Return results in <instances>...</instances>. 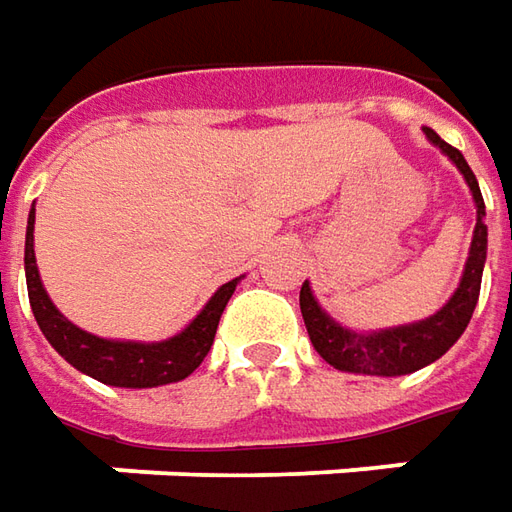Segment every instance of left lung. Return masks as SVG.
Masks as SVG:
<instances>
[{"label": "left lung", "instance_id": "left-lung-1", "mask_svg": "<svg viewBox=\"0 0 512 512\" xmlns=\"http://www.w3.org/2000/svg\"><path fill=\"white\" fill-rule=\"evenodd\" d=\"M425 138L433 147L448 155L453 167L462 172L465 184L470 186V195L476 203V229L470 240V252L465 260V272L456 291L450 294V300L442 309L405 326L377 328V331H354V328L337 323L328 314L314 291L309 280L300 289V311L309 328V340L314 351L334 365L337 371L348 374H368V377H402V374H414L419 368L436 362L442 354H448V348L462 334L467 323L473 317V309L479 303V289H482V272H485L487 260V223H485V201H482V189L473 175V169L467 167L465 155L450 147L448 141H442L433 133L431 127H422Z\"/></svg>", "mask_w": 512, "mask_h": 512}]
</instances>
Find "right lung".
<instances>
[{
    "instance_id": "right-lung-1",
    "label": "right lung",
    "mask_w": 512,
    "mask_h": 512,
    "mask_svg": "<svg viewBox=\"0 0 512 512\" xmlns=\"http://www.w3.org/2000/svg\"><path fill=\"white\" fill-rule=\"evenodd\" d=\"M33 223H36V209H30V215H27L25 235V277L30 309H33V317L47 337V343L53 345L76 371L98 379L104 385H115V388H158V385H169V382H181L201 365L215 343L218 320H221L229 297L235 294L240 277L223 283L221 289L209 297V303L195 314V320L167 340H158V343L107 340V337H96L76 323H70L62 311L53 306L50 294L42 286L39 266H36Z\"/></svg>"
}]
</instances>
